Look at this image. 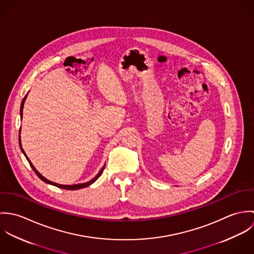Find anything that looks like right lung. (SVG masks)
<instances>
[{"label":"right lung","mask_w":254,"mask_h":254,"mask_svg":"<svg viewBox=\"0 0 254 254\" xmlns=\"http://www.w3.org/2000/svg\"><path fill=\"white\" fill-rule=\"evenodd\" d=\"M27 95H28V93H27V94H26V96L23 98V100H22V102H21V106H20V117H21V119H22V110H23L24 103H25V100H26V98H27ZM20 131H21V128L19 129V145H20V149H21V151L23 152V154L25 155L26 159L28 160V162H29L30 166L32 167V169H33V170H34V172L36 173L37 176H38L42 181L45 182V183H47V184L53 185V186H55V187H58V188H61V189H64V190H79V189H83V188L89 187V186H90V185H92L94 182L97 181V180H98V178L102 175V173H103V171H104V169H105V166H106V165H104V166H103V168H102V169L100 170V172L96 175V177H94L92 180H90L89 182L82 183V184H75V185H61V184H58V183H55V182L50 181V180L46 179L42 174H40V173L37 171L36 168L34 167V165L32 164V162L29 160V158L27 157L26 153L24 152V150H23V148H22V146H21V142H20Z\"/></svg>","instance_id":"right-lung-1"}]
</instances>
